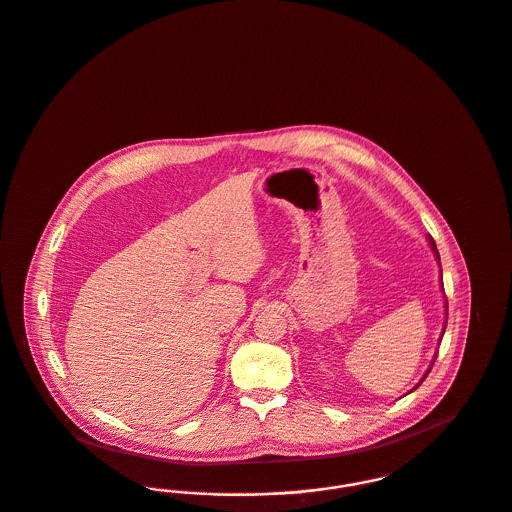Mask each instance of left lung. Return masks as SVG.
I'll return each mask as SVG.
<instances>
[{
  "label": "left lung",
  "mask_w": 512,
  "mask_h": 512,
  "mask_svg": "<svg viewBox=\"0 0 512 512\" xmlns=\"http://www.w3.org/2000/svg\"><path fill=\"white\" fill-rule=\"evenodd\" d=\"M427 239H429V245H431V249H433L434 259H436V261H438V265H440V255H438V251H436V243H434V239L431 236L427 237ZM440 275H442V269H440ZM440 280H442V276H440ZM442 290H444V286H442ZM444 310H446V317H448V302H446V300H444ZM444 323H446V321H444ZM444 329H446V325H444ZM444 329H442V335H444ZM436 354H438V353H434L433 362H431V366H429V368H427V372H425V376H423V378H421V382H423V380H425V378H427V376H429V372H431V368H433L434 360H436ZM421 382H419V384H417V386H415V388H413V390H409V392H407V394H411V392H415V390H417V388H419V386H421Z\"/></svg>",
  "instance_id": "obj_1"
}]
</instances>
